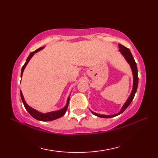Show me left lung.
<instances>
[{
  "mask_svg": "<svg viewBox=\"0 0 158 158\" xmlns=\"http://www.w3.org/2000/svg\"><path fill=\"white\" fill-rule=\"evenodd\" d=\"M119 51L121 52V53H122L123 56L125 57V58L126 59L127 62L130 64V65L131 66V69H132V73H133V77H134L133 89H132V93H131V94L128 98V99L127 100L126 102L124 104V105L123 106L122 109H121V110L118 113L115 114V115H99V114H98V113L92 112L94 114V115H95L98 116V117H102V118H110V117H113L119 115V114H121V113H122L124 111V110H125L127 109V107L130 105V104L131 103V102L132 101L134 97H135V94L136 92L137 87H138V83H139L138 70H137L136 63L135 62V59H134L132 53H131L130 49L128 48H126V47H124L123 45H121V44H119Z\"/></svg>",
  "mask_w": 158,
  "mask_h": 158,
  "instance_id": "1",
  "label": "left lung"
}]
</instances>
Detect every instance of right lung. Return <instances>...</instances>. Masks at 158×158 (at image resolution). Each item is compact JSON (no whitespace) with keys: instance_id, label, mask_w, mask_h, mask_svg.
<instances>
[{"instance_id":"add662e5","label":"right lung","mask_w":158,"mask_h":158,"mask_svg":"<svg viewBox=\"0 0 158 158\" xmlns=\"http://www.w3.org/2000/svg\"><path fill=\"white\" fill-rule=\"evenodd\" d=\"M43 48H40L39 49H37L36 50H35V52H32L31 53V54H30L28 57L27 60H26V61L25 62L24 64L22 66V72H21V76L22 75V73L23 70H24L26 66L27 65L28 62H29L30 59L32 58V56L35 54V53L37 52L39 50L42 49ZM20 95H21V98L22 100V102L23 105H24L26 109L28 110V112L31 114V115L34 117L35 119H38L40 121H43V122H48V121H52V120H54L56 119H58L60 117H62L64 115V113H66L67 108H68V106H69V99H70V97H69L68 100H67V103H66V105L64 107V108L61 110H57V111H52V112H49L48 113H40L37 110L32 109V107H31L30 106H28L27 104L25 102V100L23 98V96L22 93L21 92V90H20Z\"/></svg>"}]
</instances>
